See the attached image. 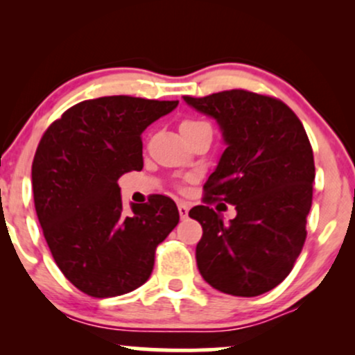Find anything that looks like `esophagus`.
Segmentation results:
<instances>
[{"label":"esophagus","instance_id":"esophagus-1","mask_svg":"<svg viewBox=\"0 0 355 355\" xmlns=\"http://www.w3.org/2000/svg\"><path fill=\"white\" fill-rule=\"evenodd\" d=\"M189 210H190V207L187 205L185 202H178V214H180L182 218H185L187 215H189Z\"/></svg>","mask_w":355,"mask_h":355}]
</instances>
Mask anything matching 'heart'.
<instances>
[{
    "label": "heart",
    "instance_id": "b5f03b06",
    "mask_svg": "<svg viewBox=\"0 0 355 355\" xmlns=\"http://www.w3.org/2000/svg\"><path fill=\"white\" fill-rule=\"evenodd\" d=\"M200 126H209L205 121H198V120H183L180 123V132H187V130H195L200 128Z\"/></svg>",
    "mask_w": 355,
    "mask_h": 355
}]
</instances>
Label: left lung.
Returning a JSON list of instances; mask_svg holds the SVG:
<instances>
[{
	"label": "left lung",
	"mask_w": 355,
	"mask_h": 355,
	"mask_svg": "<svg viewBox=\"0 0 355 355\" xmlns=\"http://www.w3.org/2000/svg\"><path fill=\"white\" fill-rule=\"evenodd\" d=\"M183 100L217 121L227 145L203 202L237 210L229 223L209 205L189 211L203 229L198 270L223 294H266L291 274L307 237L315 165L304 125L284 101L245 89Z\"/></svg>",
	"instance_id": "8db88e82"
}]
</instances>
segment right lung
Wrapping results in <instances>:
<instances>
[{
	"label": "right lung",
	"instance_id": "1",
	"mask_svg": "<svg viewBox=\"0 0 355 355\" xmlns=\"http://www.w3.org/2000/svg\"><path fill=\"white\" fill-rule=\"evenodd\" d=\"M177 105L125 95L85 100L40 140L31 166L36 215L56 266L85 294L105 299L144 285L157 245L180 220L165 195L125 214L116 183L144 168L141 133Z\"/></svg>",
	"mask_w": 355,
	"mask_h": 355
}]
</instances>
